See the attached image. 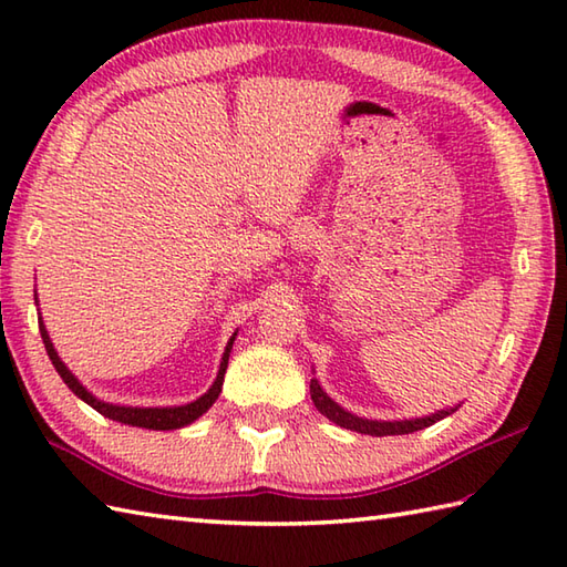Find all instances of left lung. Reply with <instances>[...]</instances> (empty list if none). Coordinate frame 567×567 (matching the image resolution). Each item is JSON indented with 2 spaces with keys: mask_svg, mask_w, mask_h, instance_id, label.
Wrapping results in <instances>:
<instances>
[{
  "mask_svg": "<svg viewBox=\"0 0 567 567\" xmlns=\"http://www.w3.org/2000/svg\"><path fill=\"white\" fill-rule=\"evenodd\" d=\"M309 392H311V402H315V406L319 409L323 416L331 419L333 424L358 431V433H368V436H402V433H412V431L436 424V421L453 414L457 409V406L443 409V412H439V414H431V416H424V419H409V421H370V419H360V416L348 414L346 409H341L339 404L331 400V396H327V392L319 388L317 380H311Z\"/></svg>",
  "mask_w": 567,
  "mask_h": 567,
  "instance_id": "8db88e82",
  "label": "left lung"
}]
</instances>
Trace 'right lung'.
<instances>
[{
  "instance_id": "right-lung-1",
  "label": "right lung",
  "mask_w": 567,
  "mask_h": 567,
  "mask_svg": "<svg viewBox=\"0 0 567 567\" xmlns=\"http://www.w3.org/2000/svg\"><path fill=\"white\" fill-rule=\"evenodd\" d=\"M39 329H41V339L45 343V353L48 358L53 360V368L58 370V375L63 378V382L68 384V388L75 392L82 402H87L92 409H97L100 414L110 416L114 421H122V424H131V426H141V429H153V431H171V429H179V426H187L192 424V421L199 419L207 409L216 402V396H219L221 392V384H224V372L228 368V353H231V346H234V339L228 341L226 346V353L221 358V368H219V375H216L214 384L209 388V392H204L199 400L189 402V404H183V406H155V409H141V406H116V404H106V402H100L94 400V396L82 388V384L78 382V378L72 375V372L63 365V360L58 358L55 348L51 343V339H48V331L43 327V321H39Z\"/></svg>"
}]
</instances>
